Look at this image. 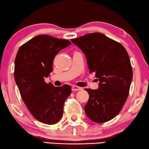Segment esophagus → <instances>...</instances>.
I'll return each mask as SVG.
<instances>
[{
  "mask_svg": "<svg viewBox=\"0 0 149 149\" xmlns=\"http://www.w3.org/2000/svg\"><path fill=\"white\" fill-rule=\"evenodd\" d=\"M82 88L80 87H78V86H76V85H73L72 87V91H78V90H81Z\"/></svg>",
  "mask_w": 149,
  "mask_h": 149,
  "instance_id": "1",
  "label": "esophagus"
}]
</instances>
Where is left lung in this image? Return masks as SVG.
<instances>
[{"label":"left lung","mask_w":149,"mask_h":149,"mask_svg":"<svg viewBox=\"0 0 149 149\" xmlns=\"http://www.w3.org/2000/svg\"><path fill=\"white\" fill-rule=\"evenodd\" d=\"M84 53L89 72L99 80L97 89H85L89 97L84 109L95 123L115 117L129 95L133 72L127 51L121 43L100 32L71 39Z\"/></svg>","instance_id":"8db88e82"}]
</instances>
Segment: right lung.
<instances>
[{
	"instance_id": "right-lung-1",
	"label": "right lung",
	"mask_w": 149,
	"mask_h": 149,
	"mask_svg": "<svg viewBox=\"0 0 149 149\" xmlns=\"http://www.w3.org/2000/svg\"><path fill=\"white\" fill-rule=\"evenodd\" d=\"M71 45L70 40L42 34L20 47L15 60L14 78L24 104L38 121L53 125L60 121L71 87H54L45 83L53 70V61L60 50Z\"/></svg>"
}]
</instances>
